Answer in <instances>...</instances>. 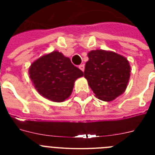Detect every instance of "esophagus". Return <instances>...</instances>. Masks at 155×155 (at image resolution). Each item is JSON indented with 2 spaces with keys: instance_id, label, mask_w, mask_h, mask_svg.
<instances>
[{
  "instance_id": "esophagus-1",
  "label": "esophagus",
  "mask_w": 155,
  "mask_h": 155,
  "mask_svg": "<svg viewBox=\"0 0 155 155\" xmlns=\"http://www.w3.org/2000/svg\"><path fill=\"white\" fill-rule=\"evenodd\" d=\"M79 68H80L82 71H84V64H80V65L79 66Z\"/></svg>"
}]
</instances>
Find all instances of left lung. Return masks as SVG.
Instances as JSON below:
<instances>
[{
	"instance_id": "obj_1",
	"label": "left lung",
	"mask_w": 155,
	"mask_h": 155,
	"mask_svg": "<svg viewBox=\"0 0 155 155\" xmlns=\"http://www.w3.org/2000/svg\"><path fill=\"white\" fill-rule=\"evenodd\" d=\"M85 64L84 77L96 97L112 101L124 93L130 77L127 58L113 51H91Z\"/></svg>"
}]
</instances>
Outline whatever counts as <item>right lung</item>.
<instances>
[{
	"label": "right lung",
	"mask_w": 155,
	"mask_h": 155,
	"mask_svg": "<svg viewBox=\"0 0 155 155\" xmlns=\"http://www.w3.org/2000/svg\"><path fill=\"white\" fill-rule=\"evenodd\" d=\"M30 78L38 93L54 102H63L70 97L74 83L84 73L70 58L57 51L44 54L29 68Z\"/></svg>",
	"instance_id": "add662e5"
}]
</instances>
